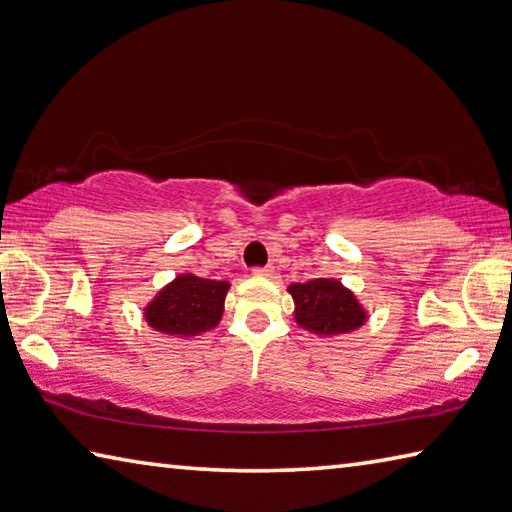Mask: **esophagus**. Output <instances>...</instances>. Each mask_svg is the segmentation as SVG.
I'll use <instances>...</instances> for the list:
<instances>
[{
	"label": "esophagus",
	"mask_w": 512,
	"mask_h": 512,
	"mask_svg": "<svg viewBox=\"0 0 512 512\" xmlns=\"http://www.w3.org/2000/svg\"><path fill=\"white\" fill-rule=\"evenodd\" d=\"M272 272H274V267H254L252 269L254 276H272Z\"/></svg>",
	"instance_id": "esophagus-1"
}]
</instances>
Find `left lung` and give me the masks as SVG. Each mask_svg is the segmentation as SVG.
Returning <instances> with one entry per match:
<instances>
[{"label":"left lung","instance_id":"obj_1","mask_svg":"<svg viewBox=\"0 0 512 512\" xmlns=\"http://www.w3.org/2000/svg\"><path fill=\"white\" fill-rule=\"evenodd\" d=\"M296 303V323L314 334L334 336L361 327L365 312L350 289L330 278L294 283L287 289Z\"/></svg>","mask_w":512,"mask_h":512}]
</instances>
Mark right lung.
Here are the masks:
<instances>
[{"mask_svg":"<svg viewBox=\"0 0 512 512\" xmlns=\"http://www.w3.org/2000/svg\"><path fill=\"white\" fill-rule=\"evenodd\" d=\"M227 281H209L182 274L153 298L144 318L156 332L169 336H194L216 327L223 316Z\"/></svg>","mask_w":512,"mask_h":512,"instance_id":"right-lung-1","label":"right lung"}]
</instances>
